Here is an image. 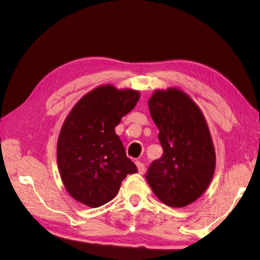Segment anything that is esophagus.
Returning <instances> with one entry per match:
<instances>
[{
  "label": "esophagus",
  "mask_w": 260,
  "mask_h": 260,
  "mask_svg": "<svg viewBox=\"0 0 260 260\" xmlns=\"http://www.w3.org/2000/svg\"><path fill=\"white\" fill-rule=\"evenodd\" d=\"M136 165H137V167H138V170H139L140 174H141V175L144 174V171H145V165H144L143 162H141L140 160H137V161H136Z\"/></svg>",
  "instance_id": "obj_1"
}]
</instances>
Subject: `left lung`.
I'll list each match as a JSON object with an SVG mask.
<instances>
[{"mask_svg":"<svg viewBox=\"0 0 260 260\" xmlns=\"http://www.w3.org/2000/svg\"><path fill=\"white\" fill-rule=\"evenodd\" d=\"M149 113L162 147L145 178L154 194L171 207H184L206 191L214 176L216 154L199 106L178 89L155 91Z\"/></svg>","mask_w":260,"mask_h":260,"instance_id":"left-lung-1","label":"left lung"}]
</instances>
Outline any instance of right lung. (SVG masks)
Wrapping results in <instances>:
<instances>
[{
  "label": "right lung",
  "mask_w": 260,
  "mask_h": 260,
  "mask_svg": "<svg viewBox=\"0 0 260 260\" xmlns=\"http://www.w3.org/2000/svg\"><path fill=\"white\" fill-rule=\"evenodd\" d=\"M140 99L135 90L102 85L78 102L62 124L57 162L67 192L95 208L112 201L127 175L138 168L125 155L115 127Z\"/></svg>",
  "instance_id": "add662e5"
}]
</instances>
